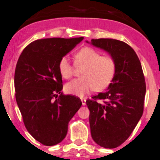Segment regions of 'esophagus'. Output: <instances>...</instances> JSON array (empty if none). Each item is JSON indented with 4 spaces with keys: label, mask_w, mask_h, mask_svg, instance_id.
<instances>
[{
    "label": "esophagus",
    "mask_w": 160,
    "mask_h": 160,
    "mask_svg": "<svg viewBox=\"0 0 160 160\" xmlns=\"http://www.w3.org/2000/svg\"><path fill=\"white\" fill-rule=\"evenodd\" d=\"M81 101H82V105L86 104V99H85V98H81Z\"/></svg>",
    "instance_id": "1"
}]
</instances>
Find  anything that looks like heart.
<instances>
[{
    "label": "heart",
    "instance_id": "1",
    "mask_svg": "<svg viewBox=\"0 0 160 160\" xmlns=\"http://www.w3.org/2000/svg\"><path fill=\"white\" fill-rule=\"evenodd\" d=\"M75 65L82 68V78L74 79L65 85V91L69 94L84 96L92 90L100 91L109 86L115 77L116 62L111 56H101L98 51L90 47L83 48L75 55ZM61 76L70 79L73 75V66L68 57H64L58 65Z\"/></svg>",
    "mask_w": 160,
    "mask_h": 160
}]
</instances>
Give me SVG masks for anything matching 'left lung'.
Instances as JSON below:
<instances>
[{
  "label": "left lung",
  "instance_id": "obj_1",
  "mask_svg": "<svg viewBox=\"0 0 160 160\" xmlns=\"http://www.w3.org/2000/svg\"><path fill=\"white\" fill-rule=\"evenodd\" d=\"M90 43L109 53L117 65L107 90L86 101L93 140L105 148H114L127 140L142 117L145 77L138 55L126 42L101 38Z\"/></svg>",
  "mask_w": 160,
  "mask_h": 160
}]
</instances>
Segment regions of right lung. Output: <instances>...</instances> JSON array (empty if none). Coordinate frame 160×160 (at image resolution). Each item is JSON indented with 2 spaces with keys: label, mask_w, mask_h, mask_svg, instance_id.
<instances>
[{
  "label": "right lung",
  "mask_w": 160,
  "mask_h": 160,
  "mask_svg": "<svg viewBox=\"0 0 160 160\" xmlns=\"http://www.w3.org/2000/svg\"><path fill=\"white\" fill-rule=\"evenodd\" d=\"M83 39H37L25 48L17 62V103L26 129L45 146H54L64 140L68 123L82 104L78 97L62 94L58 65Z\"/></svg>",
  "instance_id": "obj_1"
}]
</instances>
